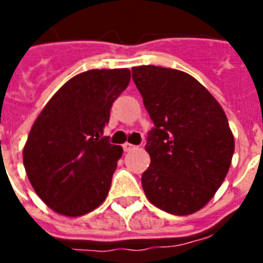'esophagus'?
Returning <instances> with one entry per match:
<instances>
[{"label": "esophagus", "instance_id": "obj_1", "mask_svg": "<svg viewBox=\"0 0 263 263\" xmlns=\"http://www.w3.org/2000/svg\"><path fill=\"white\" fill-rule=\"evenodd\" d=\"M123 148H124V152H131V150H134V148H136V147L131 143H124Z\"/></svg>", "mask_w": 263, "mask_h": 263}]
</instances>
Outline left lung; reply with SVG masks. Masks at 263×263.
Segmentation results:
<instances>
[{
    "mask_svg": "<svg viewBox=\"0 0 263 263\" xmlns=\"http://www.w3.org/2000/svg\"><path fill=\"white\" fill-rule=\"evenodd\" d=\"M132 79L154 123L142 187L154 206L175 216L198 212L228 173L235 139L221 105L183 71L142 65Z\"/></svg>",
    "mask_w": 263,
    "mask_h": 263,
    "instance_id": "1",
    "label": "left lung"
}]
</instances>
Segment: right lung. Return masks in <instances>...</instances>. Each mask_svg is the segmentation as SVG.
Here are the masks:
<instances>
[{
	"label": "right lung",
	"instance_id": "1",
	"mask_svg": "<svg viewBox=\"0 0 263 263\" xmlns=\"http://www.w3.org/2000/svg\"><path fill=\"white\" fill-rule=\"evenodd\" d=\"M131 72L91 69L69 79L35 120L23 162L36 195L67 217L84 216L106 199L123 147L103 128Z\"/></svg>",
	"mask_w": 263,
	"mask_h": 263
}]
</instances>
